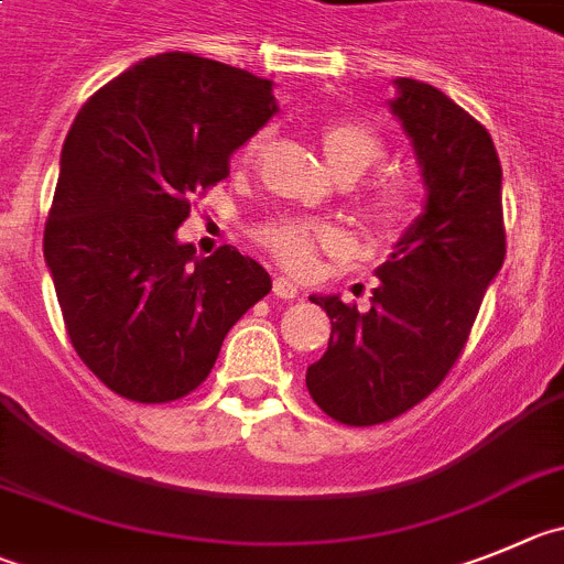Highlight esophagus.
I'll list each match as a JSON object with an SVG mask.
<instances>
[{"label":"esophagus","mask_w":564,"mask_h":564,"mask_svg":"<svg viewBox=\"0 0 564 564\" xmlns=\"http://www.w3.org/2000/svg\"><path fill=\"white\" fill-rule=\"evenodd\" d=\"M272 292H275V297H281V300H292V297H297L300 289H297V283H294V281L278 275L275 281H272Z\"/></svg>","instance_id":"1"}]
</instances>
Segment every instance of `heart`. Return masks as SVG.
Masks as SVG:
<instances>
[{"label":"heart","instance_id":"heart-1","mask_svg":"<svg viewBox=\"0 0 564 564\" xmlns=\"http://www.w3.org/2000/svg\"><path fill=\"white\" fill-rule=\"evenodd\" d=\"M267 133H256L247 141L241 161L250 163L258 152L264 150ZM323 155L328 161L330 172L336 177H356L365 175L370 166H376L387 155V144L381 135L365 122L356 119H330L319 133ZM412 214V188L403 181H383L381 186L372 188L365 197V217L381 234H394L406 225ZM258 241L272 252L286 270L306 272L314 264L319 250H339L345 245V236L339 228L328 223H314V219L281 217L270 219L258 228Z\"/></svg>","mask_w":564,"mask_h":564}]
</instances>
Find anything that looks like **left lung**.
I'll return each mask as SVG.
<instances>
[{"label":"left lung","mask_w":564,"mask_h":564,"mask_svg":"<svg viewBox=\"0 0 564 564\" xmlns=\"http://www.w3.org/2000/svg\"><path fill=\"white\" fill-rule=\"evenodd\" d=\"M394 86L389 108L412 139L425 208L376 270L370 312L312 294L330 317V339L306 387L345 425L387 423L440 387L507 256L501 161L487 128L429 83L398 77Z\"/></svg>","instance_id":"left-lung-1"}]
</instances>
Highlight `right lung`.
Masks as SVG:
<instances>
[{"mask_svg": "<svg viewBox=\"0 0 564 564\" xmlns=\"http://www.w3.org/2000/svg\"><path fill=\"white\" fill-rule=\"evenodd\" d=\"M272 83L188 52L144 57L80 108L44 228L68 339L135 403H170L208 378L228 330L270 294L230 245L197 258L177 241L194 194L275 116Z\"/></svg>", "mask_w": 564, "mask_h": 564, "instance_id": "right-lung-1", "label": "right lung"}]
</instances>
